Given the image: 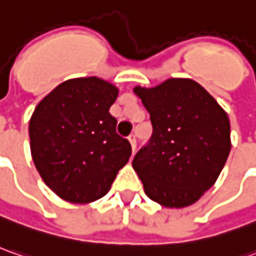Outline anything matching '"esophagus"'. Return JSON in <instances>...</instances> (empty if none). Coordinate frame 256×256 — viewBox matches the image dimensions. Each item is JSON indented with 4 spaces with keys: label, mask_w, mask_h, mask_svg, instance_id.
I'll return each mask as SVG.
<instances>
[{
    "label": "esophagus",
    "mask_w": 256,
    "mask_h": 256,
    "mask_svg": "<svg viewBox=\"0 0 256 256\" xmlns=\"http://www.w3.org/2000/svg\"><path fill=\"white\" fill-rule=\"evenodd\" d=\"M128 142H130L132 148H133V152H134V150H136V136H134V134H130V136H128Z\"/></svg>",
    "instance_id": "obj_1"
}]
</instances>
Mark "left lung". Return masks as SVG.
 Here are the masks:
<instances>
[{
	"instance_id": "8db88e82",
	"label": "left lung",
	"mask_w": 256,
	"mask_h": 256,
	"mask_svg": "<svg viewBox=\"0 0 256 256\" xmlns=\"http://www.w3.org/2000/svg\"><path fill=\"white\" fill-rule=\"evenodd\" d=\"M133 90L153 126L148 144L133 158V168L148 198L167 208L188 207L216 184L224 168L231 150L228 114L188 78Z\"/></svg>"
}]
</instances>
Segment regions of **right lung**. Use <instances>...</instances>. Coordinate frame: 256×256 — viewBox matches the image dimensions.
<instances>
[{
    "label": "right lung",
    "instance_id": "1",
    "mask_svg": "<svg viewBox=\"0 0 256 256\" xmlns=\"http://www.w3.org/2000/svg\"><path fill=\"white\" fill-rule=\"evenodd\" d=\"M119 89L98 76L65 80L38 103L30 120L34 164L58 197L88 204L110 190L132 154L109 113Z\"/></svg>",
    "mask_w": 256,
    "mask_h": 256
}]
</instances>
